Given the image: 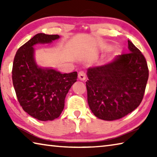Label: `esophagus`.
I'll list each match as a JSON object with an SVG mask.
<instances>
[{"mask_svg":"<svg viewBox=\"0 0 157 157\" xmlns=\"http://www.w3.org/2000/svg\"><path fill=\"white\" fill-rule=\"evenodd\" d=\"M78 78L79 79H80V80L84 81L86 79V74L84 72V71H79L78 73Z\"/></svg>","mask_w":157,"mask_h":157,"instance_id":"34e87169","label":"esophagus"}]
</instances>
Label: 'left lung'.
Listing matches in <instances>:
<instances>
[{"mask_svg": "<svg viewBox=\"0 0 157 157\" xmlns=\"http://www.w3.org/2000/svg\"><path fill=\"white\" fill-rule=\"evenodd\" d=\"M129 52L107 64L89 68L86 82L87 100L97 118L120 119L139 107L149 77L145 58L128 40Z\"/></svg>", "mask_w": 157, "mask_h": 157, "instance_id": "left-lung-1", "label": "left lung"}]
</instances>
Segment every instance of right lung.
Returning <instances> with one entry per match:
<instances>
[{
    "label": "right lung",
    "mask_w": 157,
    "mask_h": 157,
    "mask_svg": "<svg viewBox=\"0 0 157 157\" xmlns=\"http://www.w3.org/2000/svg\"><path fill=\"white\" fill-rule=\"evenodd\" d=\"M59 37L36 34L18 48L13 62L12 82L18 102L25 112L39 121H52L60 116L66 95L78 78L77 72L61 73L36 64L34 45L50 44Z\"/></svg>",
    "instance_id": "add662e5"
}]
</instances>
